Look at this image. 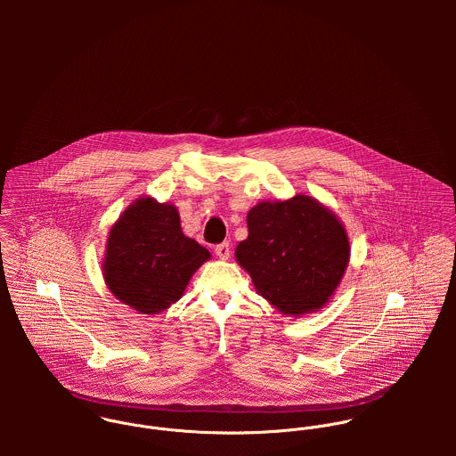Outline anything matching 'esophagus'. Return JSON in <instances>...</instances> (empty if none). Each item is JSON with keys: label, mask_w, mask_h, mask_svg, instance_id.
<instances>
[{"label": "esophagus", "mask_w": 456, "mask_h": 456, "mask_svg": "<svg viewBox=\"0 0 456 456\" xmlns=\"http://www.w3.org/2000/svg\"><path fill=\"white\" fill-rule=\"evenodd\" d=\"M216 255L219 256V260H228L232 251H230V244L228 242H223L219 246H216Z\"/></svg>", "instance_id": "34e87169"}]
</instances>
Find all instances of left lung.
<instances>
[{
	"label": "left lung",
	"instance_id": "1",
	"mask_svg": "<svg viewBox=\"0 0 456 456\" xmlns=\"http://www.w3.org/2000/svg\"><path fill=\"white\" fill-rule=\"evenodd\" d=\"M249 235L235 249L256 291L282 314L322 309L349 263L337 216L311 196L261 201L248 214Z\"/></svg>",
	"mask_w": 456,
	"mask_h": 456
}]
</instances>
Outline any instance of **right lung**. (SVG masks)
I'll return each instance as SVG.
<instances>
[{"label":"right lung","mask_w":456,"mask_h":456,"mask_svg":"<svg viewBox=\"0 0 456 456\" xmlns=\"http://www.w3.org/2000/svg\"><path fill=\"white\" fill-rule=\"evenodd\" d=\"M210 253L186 237L174 205L143 196L114 223L103 279L118 300L140 314H158L177 302Z\"/></svg>","instance_id":"obj_1"}]
</instances>
